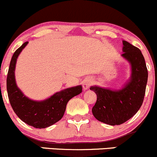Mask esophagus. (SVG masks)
Instances as JSON below:
<instances>
[{
  "instance_id": "1",
  "label": "esophagus",
  "mask_w": 157,
  "mask_h": 157,
  "mask_svg": "<svg viewBox=\"0 0 157 157\" xmlns=\"http://www.w3.org/2000/svg\"><path fill=\"white\" fill-rule=\"evenodd\" d=\"M92 82H93V81H92V79L90 78H86L85 80H84L83 83H82L84 90H88V88H89L90 85L92 84Z\"/></svg>"
}]
</instances>
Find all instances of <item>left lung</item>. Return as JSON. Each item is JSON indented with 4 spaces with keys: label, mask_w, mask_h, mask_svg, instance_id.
Returning <instances> with one entry per match:
<instances>
[{
    "label": "left lung",
    "mask_w": 157,
    "mask_h": 157,
    "mask_svg": "<svg viewBox=\"0 0 157 157\" xmlns=\"http://www.w3.org/2000/svg\"><path fill=\"white\" fill-rule=\"evenodd\" d=\"M122 56L131 65V76L121 89L91 86L97 94L92 108L94 116L110 125H121L135 115L141 106L147 83L148 72L141 51L126 41H122Z\"/></svg>",
    "instance_id": "8db88e82"
}]
</instances>
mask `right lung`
Wrapping results in <instances>:
<instances>
[{"mask_svg":"<svg viewBox=\"0 0 157 157\" xmlns=\"http://www.w3.org/2000/svg\"><path fill=\"white\" fill-rule=\"evenodd\" d=\"M28 43L26 41L19 48L11 59L6 78L8 98L14 113L21 120L36 128H45L62 119L67 103L71 98L82 93V86L66 88L41 101L27 98L17 86L15 69L17 58Z\"/></svg>","mask_w":157,"mask_h":157,"instance_id":"1","label":"right lung"}]
</instances>
